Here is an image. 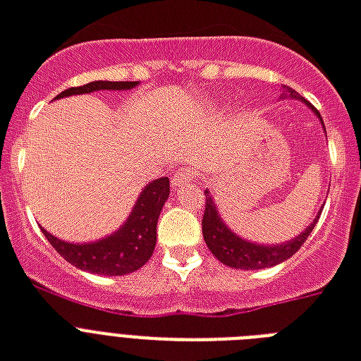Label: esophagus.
Here are the masks:
<instances>
[{"label":"esophagus","mask_w":361,"mask_h":361,"mask_svg":"<svg viewBox=\"0 0 361 361\" xmlns=\"http://www.w3.org/2000/svg\"><path fill=\"white\" fill-rule=\"evenodd\" d=\"M195 178V173L190 169V167H180L175 173V177L171 178V188L177 192V190H183L186 184H190Z\"/></svg>","instance_id":"esophagus-1"}]
</instances>
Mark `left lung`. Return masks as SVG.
<instances>
[{"label": "left lung", "instance_id": "left-lung-1", "mask_svg": "<svg viewBox=\"0 0 361 361\" xmlns=\"http://www.w3.org/2000/svg\"><path fill=\"white\" fill-rule=\"evenodd\" d=\"M284 92H286L284 94L286 97L303 99L298 92L288 88V86H284ZM307 105L311 107V103H307ZM314 113L318 114V118L322 120L318 111H314ZM318 219H320V212H318L317 219L312 220V224L303 233H300L295 239L282 243V245H256V243L245 241L239 235H235L222 222L211 194L205 190V214H203L201 228H203V239H205L207 247L222 264L235 267V269H262V267H273V265L281 264L284 259L292 258L303 247L307 237L311 235V231L314 230Z\"/></svg>", "mask_w": 361, "mask_h": 361}]
</instances>
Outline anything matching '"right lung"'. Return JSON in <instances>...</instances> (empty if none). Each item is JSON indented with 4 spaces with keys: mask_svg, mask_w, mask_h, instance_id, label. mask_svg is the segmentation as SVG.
<instances>
[{
    "mask_svg": "<svg viewBox=\"0 0 361 361\" xmlns=\"http://www.w3.org/2000/svg\"><path fill=\"white\" fill-rule=\"evenodd\" d=\"M137 80H124V82H111V80H94L85 86L67 88L58 97L77 96V94H90L97 90H131L137 86ZM169 197V178H156L142 188L139 200L133 205L130 219L113 235L99 239L96 243H75L61 241L50 235L49 231L41 228L44 237L54 247L60 256L79 267L82 271H90L97 275H128L147 264L154 252L156 247V224L160 216L161 207L166 205Z\"/></svg>",
    "mask_w": 361,
    "mask_h": 361,
    "instance_id": "obj_1",
    "label": "right lung"
}]
</instances>
